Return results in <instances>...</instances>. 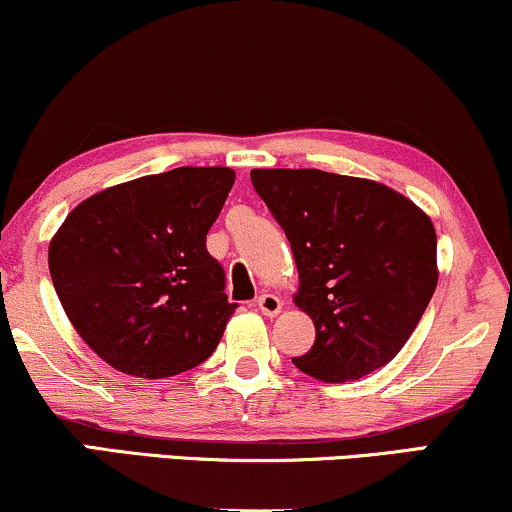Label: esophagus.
<instances>
[{
	"label": "esophagus",
	"mask_w": 512,
	"mask_h": 512,
	"mask_svg": "<svg viewBox=\"0 0 512 512\" xmlns=\"http://www.w3.org/2000/svg\"><path fill=\"white\" fill-rule=\"evenodd\" d=\"M257 305H260L262 315H267V317H276V315H279V312L283 310V303H281L279 298H276L274 293H264V295H260V300H257Z\"/></svg>",
	"instance_id": "1"
}]
</instances>
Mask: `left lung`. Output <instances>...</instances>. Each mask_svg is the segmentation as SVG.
<instances>
[{
	"label": "left lung",
	"mask_w": 512,
	"mask_h": 512,
	"mask_svg": "<svg viewBox=\"0 0 512 512\" xmlns=\"http://www.w3.org/2000/svg\"><path fill=\"white\" fill-rule=\"evenodd\" d=\"M252 186L286 231L315 346L300 372L341 384L389 365L439 281L436 231L410 197L379 181L319 169H252Z\"/></svg>",
	"instance_id": "1"
}]
</instances>
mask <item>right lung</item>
Here are the masks:
<instances>
[{"instance_id":"right-lung-1","label":"right lung","mask_w":512,"mask_h":512,"mask_svg":"<svg viewBox=\"0 0 512 512\" xmlns=\"http://www.w3.org/2000/svg\"><path fill=\"white\" fill-rule=\"evenodd\" d=\"M233 181L229 166L133 178L73 207L49 240L61 307L107 365L166 379L217 350L236 303L205 243Z\"/></svg>"}]
</instances>
